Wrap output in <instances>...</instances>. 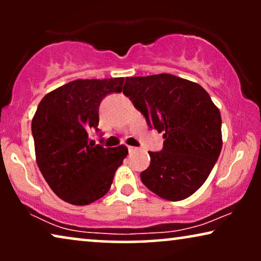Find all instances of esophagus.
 <instances>
[{
    "instance_id": "1",
    "label": "esophagus",
    "mask_w": 261,
    "mask_h": 261,
    "mask_svg": "<svg viewBox=\"0 0 261 261\" xmlns=\"http://www.w3.org/2000/svg\"><path fill=\"white\" fill-rule=\"evenodd\" d=\"M128 151H129V153H135V152L139 151V148L133 147V146H129V147H128Z\"/></svg>"
}]
</instances>
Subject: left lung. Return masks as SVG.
Listing matches in <instances>:
<instances>
[{
	"label": "left lung",
	"instance_id": "left-lung-1",
	"mask_svg": "<svg viewBox=\"0 0 261 261\" xmlns=\"http://www.w3.org/2000/svg\"><path fill=\"white\" fill-rule=\"evenodd\" d=\"M123 94L152 129L164 133L163 149L148 152L141 181L155 195L181 201L202 187L222 148L220 110L201 85L169 73L126 78Z\"/></svg>",
	"mask_w": 261,
	"mask_h": 261
}]
</instances>
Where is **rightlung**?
Returning <instances> with one entry per match:
<instances>
[{
  "mask_svg": "<svg viewBox=\"0 0 261 261\" xmlns=\"http://www.w3.org/2000/svg\"><path fill=\"white\" fill-rule=\"evenodd\" d=\"M123 82L122 77L73 81L39 103L32 120L35 156L45 180L63 201L90 204L112 187L128 149L95 145L89 133H99V105L107 95L122 91Z\"/></svg>",
  "mask_w": 261,
  "mask_h": 261,
  "instance_id": "1",
  "label": "right lung"
}]
</instances>
